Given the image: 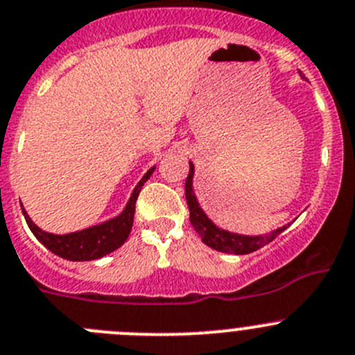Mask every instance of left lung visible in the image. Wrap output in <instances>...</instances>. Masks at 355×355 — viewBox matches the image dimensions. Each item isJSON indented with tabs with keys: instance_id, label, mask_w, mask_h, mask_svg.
<instances>
[{
	"instance_id": "1",
	"label": "left lung",
	"mask_w": 355,
	"mask_h": 355,
	"mask_svg": "<svg viewBox=\"0 0 355 355\" xmlns=\"http://www.w3.org/2000/svg\"><path fill=\"white\" fill-rule=\"evenodd\" d=\"M300 76L303 78L302 73H300ZM193 174L195 167L190 162V172H188L187 184H184V195H187V204L188 209H190L191 225H193L195 232L200 235L202 242L207 244L209 248L216 249V251L228 252V254H249V252L258 251L259 248H263V245H266L268 242H272L277 235H281L282 232L291 225V223H288V225L277 228V230H273L272 234L268 235H241L234 234V232L223 230V228L216 226L214 223L207 218L204 209L198 204L193 191Z\"/></svg>"
}]
</instances>
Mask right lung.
<instances>
[{"label": "right lung", "instance_id": "obj_1", "mask_svg": "<svg viewBox=\"0 0 355 355\" xmlns=\"http://www.w3.org/2000/svg\"><path fill=\"white\" fill-rule=\"evenodd\" d=\"M155 167H151L146 174L141 178L139 183L134 188L132 195H130L129 202L125 205L123 211L118 216H114L113 219H107V221L101 223V225H94L85 228V230L73 232V234H49V232L42 230L40 226H36L33 223V219L29 218L26 209L22 207V214L26 218V223L31 228L33 235L45 245L49 251H52L53 254L60 256L64 259H69V261H90V259H99L103 256L110 254V252L116 251L121 244H123L127 239H129L130 230H132L134 223V212H136V200L137 195H139L141 188L144 187L150 175L153 174Z\"/></svg>", "mask_w": 355, "mask_h": 355}]
</instances>
